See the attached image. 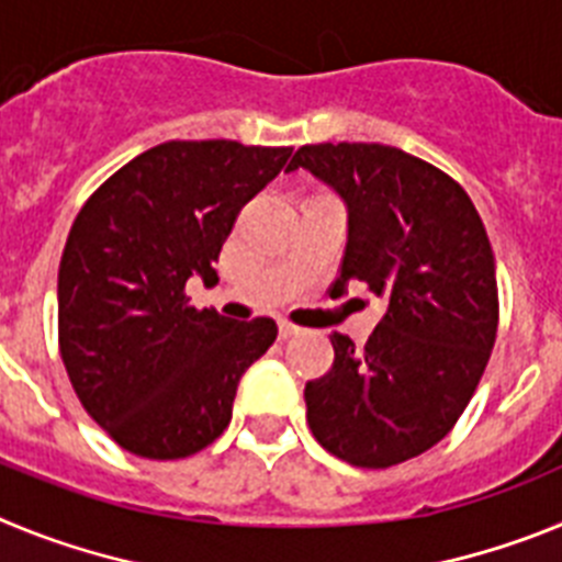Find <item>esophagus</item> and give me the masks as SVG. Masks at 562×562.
<instances>
[{"mask_svg": "<svg viewBox=\"0 0 562 562\" xmlns=\"http://www.w3.org/2000/svg\"><path fill=\"white\" fill-rule=\"evenodd\" d=\"M297 331H301V329H297L295 324H290V321H278V335L284 337V340H286V337H295Z\"/></svg>", "mask_w": 562, "mask_h": 562, "instance_id": "obj_1", "label": "esophagus"}]
</instances>
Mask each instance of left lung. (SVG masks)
Masks as SVG:
<instances>
[{
	"instance_id": "8db88e82",
	"label": "left lung",
	"mask_w": 562,
	"mask_h": 562,
	"mask_svg": "<svg viewBox=\"0 0 562 562\" xmlns=\"http://www.w3.org/2000/svg\"><path fill=\"white\" fill-rule=\"evenodd\" d=\"M349 207L331 290L360 281L389 312L362 349L335 331V362L304 389L310 430L331 456L385 470L453 430L498 335L495 256L473 200L441 168L380 143L301 146Z\"/></svg>"
}]
</instances>
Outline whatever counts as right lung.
I'll use <instances>...</instances> for the list:
<instances>
[{
    "label": "right lung",
    "instance_id": "right-lung-1",
    "mask_svg": "<svg viewBox=\"0 0 562 562\" xmlns=\"http://www.w3.org/2000/svg\"><path fill=\"white\" fill-rule=\"evenodd\" d=\"M290 154L168 140L78 211L58 265V351L83 411L128 453L186 459L220 439L238 380L276 342L272 317L196 310L186 284L216 278L238 211Z\"/></svg>",
    "mask_w": 562,
    "mask_h": 562
}]
</instances>
